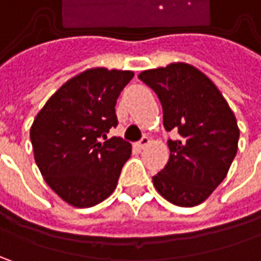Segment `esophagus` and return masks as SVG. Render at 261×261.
Masks as SVG:
<instances>
[{
    "label": "esophagus",
    "mask_w": 261,
    "mask_h": 261,
    "mask_svg": "<svg viewBox=\"0 0 261 261\" xmlns=\"http://www.w3.org/2000/svg\"><path fill=\"white\" fill-rule=\"evenodd\" d=\"M149 142H151V141H149V138H148V136H142V138H141V141L138 142V146H139V148H145Z\"/></svg>",
    "instance_id": "obj_1"
}]
</instances>
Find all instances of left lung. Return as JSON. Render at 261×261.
I'll use <instances>...</instances> for the list:
<instances>
[{"label":"left lung","mask_w":261,"mask_h":261,"mask_svg":"<svg viewBox=\"0 0 261 261\" xmlns=\"http://www.w3.org/2000/svg\"><path fill=\"white\" fill-rule=\"evenodd\" d=\"M139 80L163 106L170 160L152 177L158 193L177 206L202 203L226 177L238 149L240 129L232 110L207 76L187 64L148 69Z\"/></svg>","instance_id":"left-lung-1"}]
</instances>
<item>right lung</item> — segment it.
<instances>
[{"label": "right lung", "mask_w": 261, "mask_h": 261, "mask_svg": "<svg viewBox=\"0 0 261 261\" xmlns=\"http://www.w3.org/2000/svg\"><path fill=\"white\" fill-rule=\"evenodd\" d=\"M130 71L94 68L71 78L37 113L30 129L36 164L59 197L90 207L113 193L130 144L113 136L115 106Z\"/></svg>", "instance_id": "add662e5"}]
</instances>
